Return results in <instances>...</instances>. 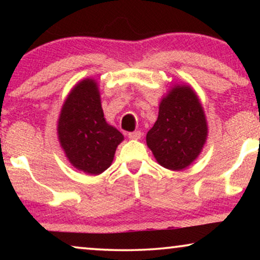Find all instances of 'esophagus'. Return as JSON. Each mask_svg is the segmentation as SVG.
Segmentation results:
<instances>
[{
  "mask_svg": "<svg viewBox=\"0 0 260 260\" xmlns=\"http://www.w3.org/2000/svg\"><path fill=\"white\" fill-rule=\"evenodd\" d=\"M127 137H129L130 140H140L142 137V133L141 131H134V133L127 134Z\"/></svg>",
  "mask_w": 260,
  "mask_h": 260,
  "instance_id": "34e87169",
  "label": "esophagus"
}]
</instances>
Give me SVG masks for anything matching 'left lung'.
<instances>
[{
    "instance_id": "left-lung-1",
    "label": "left lung",
    "mask_w": 260,
    "mask_h": 260,
    "mask_svg": "<svg viewBox=\"0 0 260 260\" xmlns=\"http://www.w3.org/2000/svg\"><path fill=\"white\" fill-rule=\"evenodd\" d=\"M158 109L157 120L147 134V144L159 165L179 172L198 158L207 140L204 108L193 88L175 85Z\"/></svg>"
}]
</instances>
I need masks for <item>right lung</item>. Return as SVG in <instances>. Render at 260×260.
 Wrapping results in <instances>:
<instances>
[{
	"mask_svg": "<svg viewBox=\"0 0 260 260\" xmlns=\"http://www.w3.org/2000/svg\"><path fill=\"white\" fill-rule=\"evenodd\" d=\"M58 137L78 170L99 175L111 166L124 136L106 123L94 79L79 81L67 95L58 120Z\"/></svg>",
	"mask_w": 260,
	"mask_h": 260,
	"instance_id": "obj_1",
	"label": "right lung"
}]
</instances>
